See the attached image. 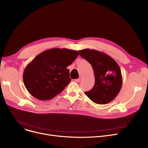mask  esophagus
Wrapping results in <instances>:
<instances>
[{
	"mask_svg": "<svg viewBox=\"0 0 148 148\" xmlns=\"http://www.w3.org/2000/svg\"><path fill=\"white\" fill-rule=\"evenodd\" d=\"M80 80H81V79H80V78H79V79H75V82H77V83H79V82H80Z\"/></svg>",
	"mask_w": 148,
	"mask_h": 148,
	"instance_id": "esophagus-1",
	"label": "esophagus"
}]
</instances>
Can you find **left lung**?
Listing matches in <instances>:
<instances>
[{"mask_svg":"<svg viewBox=\"0 0 148 148\" xmlns=\"http://www.w3.org/2000/svg\"><path fill=\"white\" fill-rule=\"evenodd\" d=\"M80 55L92 65L95 75L93 88L84 94L93 102L105 104L111 102L121 90L122 77L119 65L108 54L96 50L79 51Z\"/></svg>","mask_w":148,"mask_h":148,"instance_id":"8db88e82","label":"left lung"}]
</instances>
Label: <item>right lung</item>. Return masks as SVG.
I'll return each instance as SVG.
<instances>
[{"instance_id":"obj_1","label":"right lung","mask_w":148,"mask_h":148,"mask_svg":"<svg viewBox=\"0 0 148 148\" xmlns=\"http://www.w3.org/2000/svg\"><path fill=\"white\" fill-rule=\"evenodd\" d=\"M79 55L78 51L54 48L37 55L25 68L23 83L35 98L49 100L63 90L71 82L69 69Z\"/></svg>"}]
</instances>
